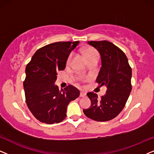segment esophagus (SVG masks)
I'll use <instances>...</instances> for the list:
<instances>
[{"label": "esophagus", "mask_w": 154, "mask_h": 154, "mask_svg": "<svg viewBox=\"0 0 154 154\" xmlns=\"http://www.w3.org/2000/svg\"><path fill=\"white\" fill-rule=\"evenodd\" d=\"M85 96H86V93H85V91H81V92H80V97H85Z\"/></svg>", "instance_id": "1"}]
</instances>
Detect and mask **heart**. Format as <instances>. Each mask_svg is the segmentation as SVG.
Wrapping results in <instances>:
<instances>
[{
  "mask_svg": "<svg viewBox=\"0 0 154 154\" xmlns=\"http://www.w3.org/2000/svg\"><path fill=\"white\" fill-rule=\"evenodd\" d=\"M84 54H85V57H86L87 60L92 59V58H98L99 59L98 52H97V50L94 49V48H86V49L85 50V51H84ZM71 57H72V54H70V55L69 56V57H68L67 61V64H69V62H70Z\"/></svg>",
  "mask_w": 154,
  "mask_h": 154,
  "instance_id": "b5f03b06",
  "label": "heart"
}]
</instances>
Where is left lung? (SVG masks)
Wrapping results in <instances>:
<instances>
[{
	"label": "left lung",
	"instance_id": "1",
	"mask_svg": "<svg viewBox=\"0 0 154 154\" xmlns=\"http://www.w3.org/2000/svg\"><path fill=\"white\" fill-rule=\"evenodd\" d=\"M88 44L100 54L102 67L96 81L100 87H106V91L100 100L95 93H87L91 104L83 112L91 119L106 122L115 118L127 102L131 91V68L124 52L112 42L102 40Z\"/></svg>",
	"mask_w": 154,
	"mask_h": 154
}]
</instances>
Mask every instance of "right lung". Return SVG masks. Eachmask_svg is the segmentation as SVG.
I'll return each instance as SVG.
<instances>
[{"instance_id":"obj_1","label":"right lung","mask_w":154,"mask_h":154,"mask_svg":"<svg viewBox=\"0 0 154 154\" xmlns=\"http://www.w3.org/2000/svg\"><path fill=\"white\" fill-rule=\"evenodd\" d=\"M57 42L38 49L25 68L23 82L27 106L42 123L57 124L65 119L67 105L79 96L72 85L59 90L54 84L57 72L65 69L69 54L79 44Z\"/></svg>"}]
</instances>
